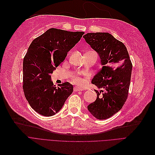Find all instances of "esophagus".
Instances as JSON below:
<instances>
[{"instance_id": "obj_1", "label": "esophagus", "mask_w": 155, "mask_h": 155, "mask_svg": "<svg viewBox=\"0 0 155 155\" xmlns=\"http://www.w3.org/2000/svg\"><path fill=\"white\" fill-rule=\"evenodd\" d=\"M74 91H76V92H77V91H83V88H81L78 87H75L74 88Z\"/></svg>"}]
</instances>
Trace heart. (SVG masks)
I'll use <instances>...</instances> for the list:
<instances>
[{"label": "heart", "mask_w": 155, "mask_h": 155, "mask_svg": "<svg viewBox=\"0 0 155 155\" xmlns=\"http://www.w3.org/2000/svg\"><path fill=\"white\" fill-rule=\"evenodd\" d=\"M73 81L74 83L78 84V85H83L85 83V80L78 76H74L73 78Z\"/></svg>", "instance_id": "1"}]
</instances>
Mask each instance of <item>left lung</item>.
I'll list each match as a JSON object with an SVG mask.
<instances>
[{
	"label": "left lung",
	"mask_w": 155,
	"mask_h": 155,
	"mask_svg": "<svg viewBox=\"0 0 155 155\" xmlns=\"http://www.w3.org/2000/svg\"><path fill=\"white\" fill-rule=\"evenodd\" d=\"M83 38L99 55L102 65L92 83L104 90H95L96 100L87 108L96 118L105 120L118 112L127 100L132 63L124 44L109 33H88Z\"/></svg>",
	"instance_id": "8db88e82"
}]
</instances>
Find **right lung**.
I'll return each mask as SVG.
<instances>
[{
    "label": "right lung",
    "instance_id": "1",
    "mask_svg": "<svg viewBox=\"0 0 155 155\" xmlns=\"http://www.w3.org/2000/svg\"><path fill=\"white\" fill-rule=\"evenodd\" d=\"M84 34L50 28L31 42L23 59V91L37 113L55 114L72 93L73 86L68 82L54 85L50 74Z\"/></svg>",
    "mask_w": 155,
    "mask_h": 155
}]
</instances>
